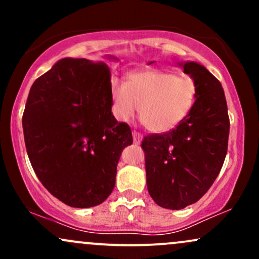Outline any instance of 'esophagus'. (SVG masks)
<instances>
[{"label":"esophagus","instance_id":"34e87169","mask_svg":"<svg viewBox=\"0 0 259 259\" xmlns=\"http://www.w3.org/2000/svg\"><path fill=\"white\" fill-rule=\"evenodd\" d=\"M133 139H134V144H140V142L142 141V135L138 132H134Z\"/></svg>","mask_w":259,"mask_h":259}]
</instances>
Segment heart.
Returning a JSON list of instances; mask_svg holds the SVG:
<instances>
[{
  "instance_id": "heart-1",
  "label": "heart",
  "mask_w": 259,
  "mask_h": 259,
  "mask_svg": "<svg viewBox=\"0 0 259 259\" xmlns=\"http://www.w3.org/2000/svg\"><path fill=\"white\" fill-rule=\"evenodd\" d=\"M196 94L194 79L163 70L133 73L125 84L119 80L111 82L115 118L129 120L139 108L144 125L158 134L170 132L185 119L194 107Z\"/></svg>"
}]
</instances>
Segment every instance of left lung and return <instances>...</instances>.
Returning <instances> with one entry per match:
<instances>
[{
	"label": "left lung",
	"mask_w": 259,
	"mask_h": 259,
	"mask_svg": "<svg viewBox=\"0 0 259 259\" xmlns=\"http://www.w3.org/2000/svg\"><path fill=\"white\" fill-rule=\"evenodd\" d=\"M179 65L197 86L194 107L175 129L145 136L141 144L148 194L167 209H183L209 190L227 156L230 129L219 80L196 62Z\"/></svg>",
	"instance_id": "left-lung-1"
}]
</instances>
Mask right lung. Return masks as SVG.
<instances>
[{
    "label": "right lung",
    "mask_w": 259,
    "mask_h": 259,
    "mask_svg": "<svg viewBox=\"0 0 259 259\" xmlns=\"http://www.w3.org/2000/svg\"><path fill=\"white\" fill-rule=\"evenodd\" d=\"M23 130L38 180L75 208L111 195L121 151L133 144L130 126L112 113L108 65L85 58L61 59L35 80Z\"/></svg>",
    "instance_id": "add662e5"
}]
</instances>
